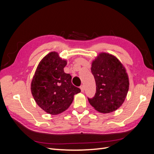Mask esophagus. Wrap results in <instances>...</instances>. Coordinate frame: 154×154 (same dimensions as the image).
<instances>
[{
  "instance_id": "34e87169",
  "label": "esophagus",
  "mask_w": 154,
  "mask_h": 154,
  "mask_svg": "<svg viewBox=\"0 0 154 154\" xmlns=\"http://www.w3.org/2000/svg\"><path fill=\"white\" fill-rule=\"evenodd\" d=\"M80 89H81V91L83 92V91H84V87H83V85H81L80 86Z\"/></svg>"
}]
</instances>
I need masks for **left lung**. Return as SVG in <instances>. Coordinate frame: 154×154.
Segmentation results:
<instances>
[{"label": "left lung", "mask_w": 154, "mask_h": 154, "mask_svg": "<svg viewBox=\"0 0 154 154\" xmlns=\"http://www.w3.org/2000/svg\"><path fill=\"white\" fill-rule=\"evenodd\" d=\"M96 91L89 103L101 113H109L122 106L129 88L128 74L114 56L101 53L92 63Z\"/></svg>", "instance_id": "left-lung-1"}]
</instances>
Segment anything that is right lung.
<instances>
[{
	"label": "right lung",
	"mask_w": 154,
	"mask_h": 154,
	"mask_svg": "<svg viewBox=\"0 0 154 154\" xmlns=\"http://www.w3.org/2000/svg\"><path fill=\"white\" fill-rule=\"evenodd\" d=\"M67 61L57 52H51L39 63L31 85L36 104L46 112L57 115L71 105L80 88L72 85V77L64 72Z\"/></svg>",
	"instance_id": "obj_1"
}]
</instances>
